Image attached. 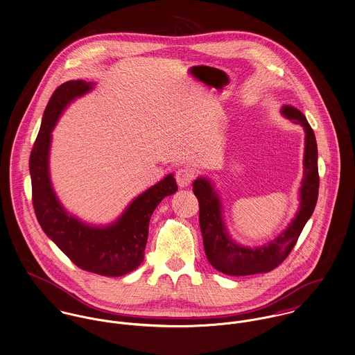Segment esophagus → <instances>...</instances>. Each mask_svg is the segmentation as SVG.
I'll list each match as a JSON object with an SVG mask.
<instances>
[{
    "label": "esophagus",
    "mask_w": 355,
    "mask_h": 355,
    "mask_svg": "<svg viewBox=\"0 0 355 355\" xmlns=\"http://www.w3.org/2000/svg\"><path fill=\"white\" fill-rule=\"evenodd\" d=\"M193 178H195V173L188 167L178 168L175 171V181H177L180 188H187L188 185H191Z\"/></svg>",
    "instance_id": "obj_1"
}]
</instances>
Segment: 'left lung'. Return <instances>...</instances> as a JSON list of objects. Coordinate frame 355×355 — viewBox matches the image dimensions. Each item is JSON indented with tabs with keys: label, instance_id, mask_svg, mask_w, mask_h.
<instances>
[{
	"label": "left lung",
	"instance_id": "left-lung-1",
	"mask_svg": "<svg viewBox=\"0 0 355 355\" xmlns=\"http://www.w3.org/2000/svg\"><path fill=\"white\" fill-rule=\"evenodd\" d=\"M280 113L294 123H300L305 130L304 180L300 191V209L280 236L259 248L238 245L227 233L222 216V202L212 184L204 177L197 178L193 182V192L200 205L198 220L207 259L215 270L226 275H254L275 270L290 254L304 226L315 211L320 180L313 129L305 116L293 106H283Z\"/></svg>",
	"mask_w": 355,
	"mask_h": 355
}]
</instances>
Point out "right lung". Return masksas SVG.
Masks as SVG:
<instances>
[{
    "label": "right lung",
    "mask_w": 355,
    "mask_h": 355,
    "mask_svg": "<svg viewBox=\"0 0 355 355\" xmlns=\"http://www.w3.org/2000/svg\"><path fill=\"white\" fill-rule=\"evenodd\" d=\"M94 85L92 81L71 80L51 95L30 157L33 204L44 234L73 264L98 275L122 276L143 263L151 215L159 202L175 193L178 187L173 174H168L136 197L114 223L105 227L85 225L65 211L53 191L49 174L51 130L69 102L91 91Z\"/></svg>",
    "instance_id": "add662e5"
}]
</instances>
